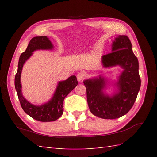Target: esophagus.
Returning <instances> with one entry per match:
<instances>
[{
  "label": "esophagus",
  "mask_w": 157,
  "mask_h": 157,
  "mask_svg": "<svg viewBox=\"0 0 157 157\" xmlns=\"http://www.w3.org/2000/svg\"><path fill=\"white\" fill-rule=\"evenodd\" d=\"M85 77H86L85 73L83 71H80L78 73V75H77V79H78V82H81L85 78Z\"/></svg>",
  "instance_id": "1"
}]
</instances>
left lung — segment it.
Here are the masks:
<instances>
[{"label": "left lung", "instance_id": "8db88e82", "mask_svg": "<svg viewBox=\"0 0 157 157\" xmlns=\"http://www.w3.org/2000/svg\"><path fill=\"white\" fill-rule=\"evenodd\" d=\"M111 46L112 52L103 55L101 61L103 67L118 65L123 69L117 81L112 82L116 92L112 95L105 93L107 85L112 84L101 75L84 80L90 111L105 119H114L127 114L134 105L141 86L138 60L128 36H118Z\"/></svg>", "mask_w": 157, "mask_h": 157}]
</instances>
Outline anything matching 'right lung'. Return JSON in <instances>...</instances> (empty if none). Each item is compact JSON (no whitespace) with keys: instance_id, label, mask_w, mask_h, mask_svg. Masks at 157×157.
Returning a JSON list of instances; mask_svg holds the SVG:
<instances>
[{"instance_id":"right-lung-1","label":"right lung","mask_w":157,"mask_h":157,"mask_svg":"<svg viewBox=\"0 0 157 157\" xmlns=\"http://www.w3.org/2000/svg\"><path fill=\"white\" fill-rule=\"evenodd\" d=\"M54 46L47 36H36L33 38L29 42L25 51L20 55L17 71L15 78V87L23 110L33 119L42 122L54 121L63 115V101L69 93L78 84L75 75L70 76L66 80L59 82L52 97L47 102L41 105L32 104L23 96L21 75L25 61L29 59L35 51L52 50Z\"/></svg>"}]
</instances>
